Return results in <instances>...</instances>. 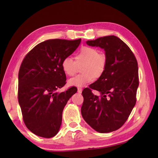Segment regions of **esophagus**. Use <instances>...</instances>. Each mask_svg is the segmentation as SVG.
I'll return each instance as SVG.
<instances>
[{
    "instance_id": "obj_1",
    "label": "esophagus",
    "mask_w": 158,
    "mask_h": 158,
    "mask_svg": "<svg viewBox=\"0 0 158 158\" xmlns=\"http://www.w3.org/2000/svg\"><path fill=\"white\" fill-rule=\"evenodd\" d=\"M82 89L81 88H78V92L79 94H81V93H82Z\"/></svg>"
}]
</instances>
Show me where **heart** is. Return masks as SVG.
Masks as SVG:
<instances>
[{
    "label": "heart",
    "instance_id": "b5f03b06",
    "mask_svg": "<svg viewBox=\"0 0 158 158\" xmlns=\"http://www.w3.org/2000/svg\"><path fill=\"white\" fill-rule=\"evenodd\" d=\"M75 61L70 57H65L62 60L61 67L64 73L68 76H74L78 70V66H82V74L77 76L69 81L74 86L83 88L94 82V78L101 76L106 68V57L99 53L94 47H82L74 56Z\"/></svg>",
    "mask_w": 158,
    "mask_h": 158
}]
</instances>
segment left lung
<instances>
[{
  "instance_id": "obj_1",
  "label": "left lung",
  "mask_w": 158,
  "mask_h": 158,
  "mask_svg": "<svg viewBox=\"0 0 158 158\" xmlns=\"http://www.w3.org/2000/svg\"><path fill=\"white\" fill-rule=\"evenodd\" d=\"M86 44L104 49L106 68L97 81L83 90L81 113L98 132L117 131L127 121L136 104L139 85L137 60L125 43L114 35L87 41ZM92 89L98 90L100 96L94 95Z\"/></svg>"
}]
</instances>
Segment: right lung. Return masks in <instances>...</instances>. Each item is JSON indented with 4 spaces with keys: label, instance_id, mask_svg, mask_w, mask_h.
<instances>
[{
    "label": "right lung",
    "instance_id": "add662e5",
    "mask_svg": "<svg viewBox=\"0 0 158 158\" xmlns=\"http://www.w3.org/2000/svg\"><path fill=\"white\" fill-rule=\"evenodd\" d=\"M81 40L41 42L23 59L18 73V102L26 126L35 135L51 138L58 133L63 111L77 88L63 92L66 84L62 60L78 48Z\"/></svg>",
    "mask_w": 158,
    "mask_h": 158
}]
</instances>
